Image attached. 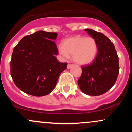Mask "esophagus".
<instances>
[{
	"instance_id": "34e87169",
	"label": "esophagus",
	"mask_w": 132,
	"mask_h": 132,
	"mask_svg": "<svg viewBox=\"0 0 132 132\" xmlns=\"http://www.w3.org/2000/svg\"><path fill=\"white\" fill-rule=\"evenodd\" d=\"M73 66V64H68L67 65V68L68 69H70L71 68H72Z\"/></svg>"
}]
</instances>
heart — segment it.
<instances>
[{"label":"heart","instance_id":"heart-1","mask_svg":"<svg viewBox=\"0 0 132 132\" xmlns=\"http://www.w3.org/2000/svg\"><path fill=\"white\" fill-rule=\"evenodd\" d=\"M59 53L68 58L72 56L77 64L84 65L91 63L96 57L98 46L96 40L92 37L76 35L66 39L63 45L58 46Z\"/></svg>","mask_w":132,"mask_h":132}]
</instances>
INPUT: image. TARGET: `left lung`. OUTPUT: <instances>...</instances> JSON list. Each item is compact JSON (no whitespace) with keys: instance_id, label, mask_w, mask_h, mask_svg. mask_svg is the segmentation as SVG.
Returning <instances> with one entry per match:
<instances>
[{"instance_id":"left-lung-1","label":"left lung","mask_w":132,"mask_h":132,"mask_svg":"<svg viewBox=\"0 0 132 132\" xmlns=\"http://www.w3.org/2000/svg\"><path fill=\"white\" fill-rule=\"evenodd\" d=\"M96 40L98 51L91 64L82 66V75L79 78V87L89 95H102L116 83L119 72V57L114 45L102 33L85 29Z\"/></svg>"}]
</instances>
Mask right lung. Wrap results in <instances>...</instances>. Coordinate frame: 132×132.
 <instances>
[{
  "label": "right lung",
  "mask_w": 132,
  "mask_h": 132,
  "mask_svg": "<svg viewBox=\"0 0 132 132\" xmlns=\"http://www.w3.org/2000/svg\"><path fill=\"white\" fill-rule=\"evenodd\" d=\"M56 33L38 31L25 36L13 49L10 75L19 89L33 96L48 95L54 89L67 63L56 57Z\"/></svg>",
  "instance_id": "right-lung-1"
}]
</instances>
